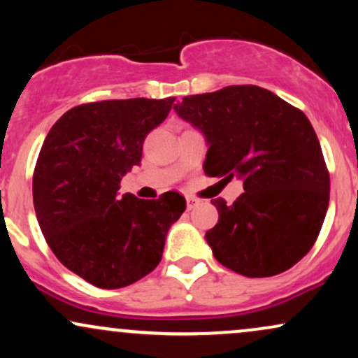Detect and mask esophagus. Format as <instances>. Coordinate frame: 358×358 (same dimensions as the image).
Here are the masks:
<instances>
[{
    "mask_svg": "<svg viewBox=\"0 0 358 358\" xmlns=\"http://www.w3.org/2000/svg\"><path fill=\"white\" fill-rule=\"evenodd\" d=\"M199 203H200V200L195 199V196H187V208H188V210L195 208Z\"/></svg>",
    "mask_w": 358,
    "mask_h": 358,
    "instance_id": "1",
    "label": "esophagus"
}]
</instances>
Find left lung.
Listing matches in <instances>:
<instances>
[{"label":"left lung","mask_w":358,"mask_h":358,"mask_svg":"<svg viewBox=\"0 0 358 358\" xmlns=\"http://www.w3.org/2000/svg\"><path fill=\"white\" fill-rule=\"evenodd\" d=\"M173 109L203 133L205 173L244 182L232 205L212 200L219 222L205 239L217 261L248 278L293 268L313 248L330 202V175L308 117L257 85L187 96Z\"/></svg>","instance_id":"obj_1"}]
</instances>
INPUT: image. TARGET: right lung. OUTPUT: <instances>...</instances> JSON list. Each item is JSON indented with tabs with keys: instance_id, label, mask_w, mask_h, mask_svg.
Here are the masks:
<instances>
[{
	"instance_id": "obj_1",
	"label": "right lung",
	"mask_w": 358,
	"mask_h": 358,
	"mask_svg": "<svg viewBox=\"0 0 358 358\" xmlns=\"http://www.w3.org/2000/svg\"><path fill=\"white\" fill-rule=\"evenodd\" d=\"M173 101L77 106L45 138L34 173L36 219L57 259L90 285L117 289L150 274L162 261L168 229L187 208L176 192L156 200L117 192Z\"/></svg>"
}]
</instances>
